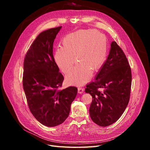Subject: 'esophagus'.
Returning <instances> with one entry per match:
<instances>
[{"instance_id": "34e87169", "label": "esophagus", "mask_w": 150, "mask_h": 150, "mask_svg": "<svg viewBox=\"0 0 150 150\" xmlns=\"http://www.w3.org/2000/svg\"><path fill=\"white\" fill-rule=\"evenodd\" d=\"M84 92V89L81 87H78V92L79 93H82Z\"/></svg>"}]
</instances>
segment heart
I'll return each instance as SVG.
<instances>
[{
    "label": "heart",
    "mask_w": 150,
    "mask_h": 150,
    "mask_svg": "<svg viewBox=\"0 0 150 150\" xmlns=\"http://www.w3.org/2000/svg\"><path fill=\"white\" fill-rule=\"evenodd\" d=\"M62 47L54 52V58L59 69L66 74L70 72L75 62L77 64L67 76L69 81L81 84L101 67L106 58L107 39L100 31L80 30L67 35ZM75 59H74V58Z\"/></svg>",
    "instance_id": "b5f03b06"
}]
</instances>
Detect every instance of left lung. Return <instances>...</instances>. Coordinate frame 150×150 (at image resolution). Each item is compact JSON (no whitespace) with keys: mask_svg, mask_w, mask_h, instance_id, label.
Returning a JSON list of instances; mask_svg holds the SVG:
<instances>
[{"mask_svg":"<svg viewBox=\"0 0 150 150\" xmlns=\"http://www.w3.org/2000/svg\"><path fill=\"white\" fill-rule=\"evenodd\" d=\"M131 80L128 59L116 42L112 41L106 61L95 80L85 89L92 97L89 115L94 123L108 127L119 120L129 103Z\"/></svg>","mask_w":150,"mask_h":150,"instance_id":"left-lung-1","label":"left lung"}]
</instances>
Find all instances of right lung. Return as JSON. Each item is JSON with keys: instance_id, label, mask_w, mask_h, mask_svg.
Listing matches in <instances>:
<instances>
[{"instance_id": "obj_1", "label": "right lung", "mask_w": 150, "mask_h": 150, "mask_svg": "<svg viewBox=\"0 0 150 150\" xmlns=\"http://www.w3.org/2000/svg\"><path fill=\"white\" fill-rule=\"evenodd\" d=\"M61 26L39 34L28 50L23 61V88L31 114L49 127L64 122L69 116L77 88L61 89L64 77L53 55V45Z\"/></svg>"}]
</instances>
